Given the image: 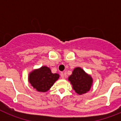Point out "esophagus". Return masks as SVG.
<instances>
[{
  "label": "esophagus",
  "instance_id": "esophagus-1",
  "mask_svg": "<svg viewBox=\"0 0 121 121\" xmlns=\"http://www.w3.org/2000/svg\"><path fill=\"white\" fill-rule=\"evenodd\" d=\"M60 76H61L62 79H64V78H65V76H64V73L62 72L61 73H60Z\"/></svg>",
  "mask_w": 121,
  "mask_h": 121
}]
</instances>
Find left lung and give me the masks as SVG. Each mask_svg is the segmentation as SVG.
Instances as JSON below:
<instances>
[{"label":"left lung","instance_id":"1","mask_svg":"<svg viewBox=\"0 0 121 121\" xmlns=\"http://www.w3.org/2000/svg\"><path fill=\"white\" fill-rule=\"evenodd\" d=\"M68 81L71 82L75 92L80 95L88 92L93 84V79L91 76L80 67L74 69L72 74L68 78Z\"/></svg>","mask_w":121,"mask_h":121}]
</instances>
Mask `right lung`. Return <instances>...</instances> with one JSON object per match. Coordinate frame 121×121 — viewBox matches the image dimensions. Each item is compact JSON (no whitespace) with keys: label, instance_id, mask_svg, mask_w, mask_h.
Segmentation results:
<instances>
[{"label":"right lung","instance_id":"add662e5","mask_svg":"<svg viewBox=\"0 0 121 121\" xmlns=\"http://www.w3.org/2000/svg\"><path fill=\"white\" fill-rule=\"evenodd\" d=\"M59 78L58 74H53L48 67L43 66L29 74L28 81L33 88L40 92L47 91Z\"/></svg>","mask_w":121,"mask_h":121}]
</instances>
